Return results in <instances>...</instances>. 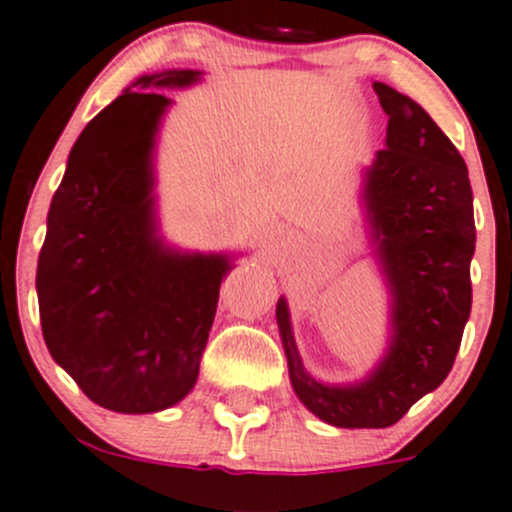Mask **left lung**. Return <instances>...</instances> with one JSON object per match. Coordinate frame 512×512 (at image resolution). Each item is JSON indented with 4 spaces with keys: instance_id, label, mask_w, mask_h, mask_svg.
<instances>
[{
    "instance_id": "1",
    "label": "left lung",
    "mask_w": 512,
    "mask_h": 512,
    "mask_svg": "<svg viewBox=\"0 0 512 512\" xmlns=\"http://www.w3.org/2000/svg\"><path fill=\"white\" fill-rule=\"evenodd\" d=\"M389 116L386 148L364 175V210L376 260L391 292V342L364 381L329 386L304 371L285 297L277 327L294 394L339 428L394 426L456 361L471 317L476 252L473 190L466 160L414 98L376 81Z\"/></svg>"
}]
</instances>
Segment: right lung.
Segmentation results:
<instances>
[{"instance_id": "add662e5", "label": "right lung", "mask_w": 512, "mask_h": 512, "mask_svg": "<svg viewBox=\"0 0 512 512\" xmlns=\"http://www.w3.org/2000/svg\"><path fill=\"white\" fill-rule=\"evenodd\" d=\"M200 71L141 76L131 89H183ZM126 89L89 121L51 198L36 267L44 342L91 401L153 414L195 386L227 255L163 245L153 146L170 98Z\"/></svg>"}]
</instances>
